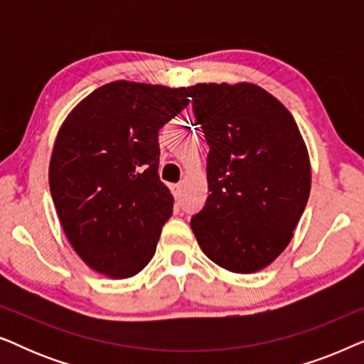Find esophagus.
<instances>
[{"label":"esophagus","instance_id":"obj_1","mask_svg":"<svg viewBox=\"0 0 364 364\" xmlns=\"http://www.w3.org/2000/svg\"><path fill=\"white\" fill-rule=\"evenodd\" d=\"M172 193L176 198H181V193H182V186L181 183H177V186H172Z\"/></svg>","mask_w":364,"mask_h":364}]
</instances>
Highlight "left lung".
<instances>
[{"label": "left lung", "instance_id": "8db88e82", "mask_svg": "<svg viewBox=\"0 0 364 364\" xmlns=\"http://www.w3.org/2000/svg\"><path fill=\"white\" fill-rule=\"evenodd\" d=\"M210 146L208 197L191 227L202 252L255 273L288 247L311 188L306 144L290 111L252 82L187 87Z\"/></svg>", "mask_w": 364, "mask_h": 364}]
</instances>
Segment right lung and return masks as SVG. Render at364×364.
<instances>
[{"label": "right lung", "instance_id": "add662e5", "mask_svg": "<svg viewBox=\"0 0 364 364\" xmlns=\"http://www.w3.org/2000/svg\"><path fill=\"white\" fill-rule=\"evenodd\" d=\"M188 104L186 87L114 81L84 97L59 127L49 188L74 252L122 280L151 262L173 197L159 178V131Z\"/></svg>", "mask_w": 364, "mask_h": 364}]
</instances>
